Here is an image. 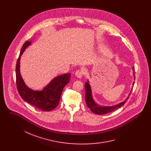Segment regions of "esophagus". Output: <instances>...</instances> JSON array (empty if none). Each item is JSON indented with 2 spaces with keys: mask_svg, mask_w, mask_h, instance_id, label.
<instances>
[{
  "mask_svg": "<svg viewBox=\"0 0 151 151\" xmlns=\"http://www.w3.org/2000/svg\"><path fill=\"white\" fill-rule=\"evenodd\" d=\"M83 71L81 70H77L75 72V75L76 76L77 78H81L83 77Z\"/></svg>",
  "mask_w": 151,
  "mask_h": 151,
  "instance_id": "34e87169",
  "label": "esophagus"
}]
</instances>
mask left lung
I'll use <instances>...</instances> for the list:
<instances>
[{"mask_svg": "<svg viewBox=\"0 0 151 151\" xmlns=\"http://www.w3.org/2000/svg\"><path fill=\"white\" fill-rule=\"evenodd\" d=\"M132 70L134 71V80L135 79V68L134 67H133L132 68ZM88 81L85 84V89H86V97H85V99L86 101V105L88 108L90 109V110L96 114H99V115H102V114H105L109 113L110 112H111L113 111H114L115 109H117L118 108H121L122 106L128 100V99L129 98V96H130V94L131 93L132 91V88H131L129 94L128 96V97L126 98V99L124 101H123L122 102H120L116 105H113V106H101L98 105L95 101L94 100L93 97V95H92V89H91V85L89 84V80H87ZM134 84V82L133 83V86Z\"/></svg>", "mask_w": 151, "mask_h": 151, "instance_id": "obj_1", "label": "left lung"}]
</instances>
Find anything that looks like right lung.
I'll return each mask as SVG.
<instances>
[{
    "mask_svg": "<svg viewBox=\"0 0 151 151\" xmlns=\"http://www.w3.org/2000/svg\"><path fill=\"white\" fill-rule=\"evenodd\" d=\"M31 44L30 41H26L24 43L16 63V77L17 90L25 102L42 111H49L59 104L63 89L70 82L71 73H65L55 77L41 91H34L29 88L21 76L20 61L22 53Z\"/></svg>",
    "mask_w": 151,
    "mask_h": 151,
    "instance_id": "1",
    "label": "right lung"
}]
</instances>
